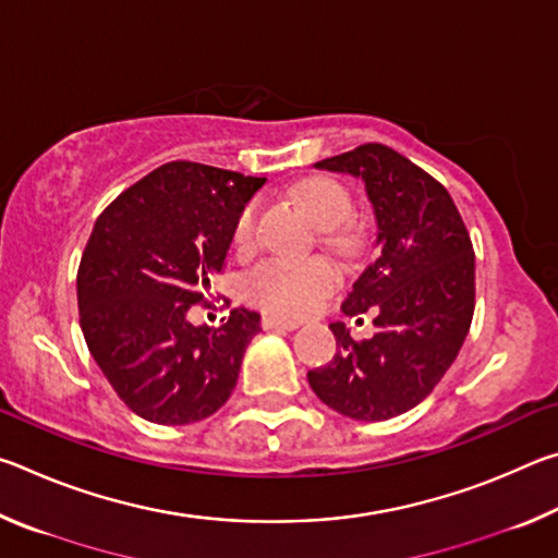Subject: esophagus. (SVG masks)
Here are the masks:
<instances>
[{
  "label": "esophagus",
  "instance_id": "34e87169",
  "mask_svg": "<svg viewBox=\"0 0 558 558\" xmlns=\"http://www.w3.org/2000/svg\"><path fill=\"white\" fill-rule=\"evenodd\" d=\"M260 325L263 329H282V332H292V329H298V323H292V319H282L272 315H263Z\"/></svg>",
  "mask_w": 558,
  "mask_h": 558
}]
</instances>
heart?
Instances as JSON below:
<instances>
[{
  "label": "heart",
  "instance_id": "1",
  "mask_svg": "<svg viewBox=\"0 0 558 558\" xmlns=\"http://www.w3.org/2000/svg\"><path fill=\"white\" fill-rule=\"evenodd\" d=\"M292 199L310 214L319 229L329 231V241L337 248L347 251L352 235L339 229L354 209L349 189L332 177H307L292 186ZM258 211L253 199L243 204L231 229V245L239 253L253 251L258 239ZM337 270L323 258L313 260H286L268 258L258 263L243 280V292L263 313L278 317H302L323 302L337 286Z\"/></svg>",
  "mask_w": 558,
  "mask_h": 558
}]
</instances>
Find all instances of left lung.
<instances>
[{"instance_id": "left-lung-1", "label": "left lung", "mask_w": 558, "mask_h": 558, "mask_svg": "<svg viewBox=\"0 0 558 558\" xmlns=\"http://www.w3.org/2000/svg\"><path fill=\"white\" fill-rule=\"evenodd\" d=\"M317 167L366 184L379 245L342 310H372L376 335L356 342L344 323L329 325L337 354L307 381L347 418L389 421L426 399L456 362L475 313V251L448 189L396 149L366 143Z\"/></svg>"}]
</instances>
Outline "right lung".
<instances>
[{
    "mask_svg": "<svg viewBox=\"0 0 558 558\" xmlns=\"http://www.w3.org/2000/svg\"><path fill=\"white\" fill-rule=\"evenodd\" d=\"M266 184L231 169L167 162L98 216L78 266V315L93 359L140 418L186 426L209 418L239 381L260 315L233 307L221 327L189 323L214 307L243 204Z\"/></svg>",
    "mask_w": 558,
    "mask_h": 558,
    "instance_id": "obj_1",
    "label": "right lung"
}]
</instances>
